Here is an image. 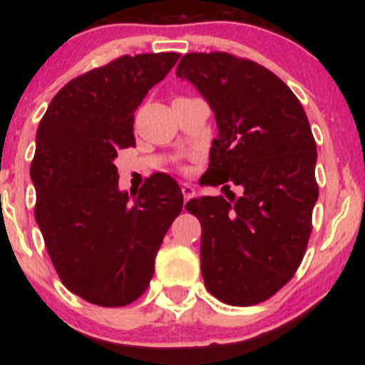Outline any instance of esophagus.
<instances>
[{
	"mask_svg": "<svg viewBox=\"0 0 365 365\" xmlns=\"http://www.w3.org/2000/svg\"><path fill=\"white\" fill-rule=\"evenodd\" d=\"M182 194H183V199H185V200L192 199V197H194V194H195L194 185H190V183H182Z\"/></svg>",
	"mask_w": 365,
	"mask_h": 365,
	"instance_id": "34e87169",
	"label": "esophagus"
}]
</instances>
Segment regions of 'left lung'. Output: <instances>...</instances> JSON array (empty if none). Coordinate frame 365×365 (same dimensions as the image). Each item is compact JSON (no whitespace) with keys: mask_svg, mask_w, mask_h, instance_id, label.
I'll use <instances>...</instances> for the list:
<instances>
[{"mask_svg":"<svg viewBox=\"0 0 365 365\" xmlns=\"http://www.w3.org/2000/svg\"><path fill=\"white\" fill-rule=\"evenodd\" d=\"M177 77L194 83L215 113L206 185L244 190L187 202L202 226L204 284L221 302L255 305L290 282L305 254L319 195L311 125L290 87L259 63L188 53Z\"/></svg>","mask_w":365,"mask_h":365,"instance_id":"1","label":"left lung"}]
</instances>
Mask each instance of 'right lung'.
Returning <instances> with one entry per match:
<instances>
[{"label": "right lung", "instance_id": "1", "mask_svg": "<svg viewBox=\"0 0 365 365\" xmlns=\"http://www.w3.org/2000/svg\"><path fill=\"white\" fill-rule=\"evenodd\" d=\"M178 53L121 56L60 89L41 120L31 178L36 221L70 292L103 307L148 290L154 259L183 195L170 175L139 192L118 188V149L135 148L133 113L178 61Z\"/></svg>", "mask_w": 365, "mask_h": 365}]
</instances>
